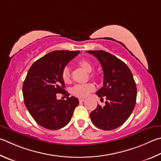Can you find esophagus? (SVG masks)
<instances>
[{"mask_svg": "<svg viewBox=\"0 0 161 161\" xmlns=\"http://www.w3.org/2000/svg\"><path fill=\"white\" fill-rule=\"evenodd\" d=\"M79 101H80V103H81V102H84V101H85V99H84V98H80V99H79Z\"/></svg>", "mask_w": 161, "mask_h": 161, "instance_id": "esophagus-1", "label": "esophagus"}]
</instances>
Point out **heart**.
Returning <instances> with one entry per match:
<instances>
[{"mask_svg": "<svg viewBox=\"0 0 161 161\" xmlns=\"http://www.w3.org/2000/svg\"><path fill=\"white\" fill-rule=\"evenodd\" d=\"M79 63L87 72H91L92 71L93 65L89 61L86 60H81ZM62 78L65 82H69V80H70V70H69V67L66 66L63 68L62 71ZM94 89L95 86L92 83L79 84L73 87L72 93L73 94L77 96V97L84 98L86 97Z\"/></svg>", "mask_w": 161, "mask_h": 161, "instance_id": "obj_1", "label": "heart"}]
</instances>
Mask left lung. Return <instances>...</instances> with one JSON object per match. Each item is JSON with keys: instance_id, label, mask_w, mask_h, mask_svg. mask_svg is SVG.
Wrapping results in <instances>:
<instances>
[{"instance_id": "left-lung-1", "label": "left lung", "mask_w": 161, "mask_h": 161, "mask_svg": "<svg viewBox=\"0 0 161 161\" xmlns=\"http://www.w3.org/2000/svg\"><path fill=\"white\" fill-rule=\"evenodd\" d=\"M100 62L103 70V86L96 92L101 99L106 96L104 106L98 105L90 113L96 127L112 130L120 127L129 118L134 108L136 86L132 73L124 62L109 53L88 51Z\"/></svg>"}]
</instances>
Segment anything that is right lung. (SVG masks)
<instances>
[{"label": "right lung", "mask_w": 161, "mask_h": 161, "mask_svg": "<svg viewBox=\"0 0 161 161\" xmlns=\"http://www.w3.org/2000/svg\"><path fill=\"white\" fill-rule=\"evenodd\" d=\"M80 51H54L32 64L22 86L25 104L30 115L40 126L56 130L65 127L72 118L78 98L64 89L62 71ZM57 93L66 96V100H58Z\"/></svg>", "instance_id": "obj_1"}]
</instances>
